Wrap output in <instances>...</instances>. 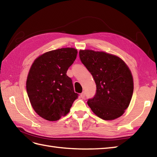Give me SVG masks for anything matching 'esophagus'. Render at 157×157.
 <instances>
[{
  "label": "esophagus",
  "mask_w": 157,
  "mask_h": 157,
  "mask_svg": "<svg viewBox=\"0 0 157 157\" xmlns=\"http://www.w3.org/2000/svg\"><path fill=\"white\" fill-rule=\"evenodd\" d=\"M85 96H86L85 92H83L82 93V94H80V97H81L82 98H85Z\"/></svg>",
  "instance_id": "34e87169"
}]
</instances>
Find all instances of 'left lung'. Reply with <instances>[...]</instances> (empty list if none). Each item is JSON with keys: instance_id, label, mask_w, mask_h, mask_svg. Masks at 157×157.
<instances>
[{"instance_id": "8db88e82", "label": "left lung", "mask_w": 157, "mask_h": 157, "mask_svg": "<svg viewBox=\"0 0 157 157\" xmlns=\"http://www.w3.org/2000/svg\"><path fill=\"white\" fill-rule=\"evenodd\" d=\"M79 58L96 85L94 97L87 102L92 111L104 120L121 117L128 107L134 82L128 67L118 56L92 50L79 51Z\"/></svg>"}]
</instances>
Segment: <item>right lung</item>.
<instances>
[{"label": "right lung", "mask_w": 157, "mask_h": 157, "mask_svg": "<svg viewBox=\"0 0 157 157\" xmlns=\"http://www.w3.org/2000/svg\"><path fill=\"white\" fill-rule=\"evenodd\" d=\"M73 48L49 51L36 59L29 70L26 90L33 109L48 121H57L69 112L79 94L67 71L76 59Z\"/></svg>", "instance_id": "right-lung-1"}]
</instances>
